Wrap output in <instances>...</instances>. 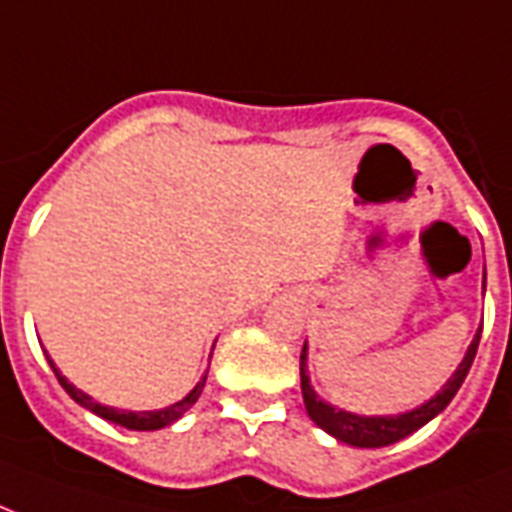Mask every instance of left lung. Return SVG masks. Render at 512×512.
Returning a JSON list of instances; mask_svg holds the SVG:
<instances>
[{
    "instance_id": "8db88e82",
    "label": "left lung",
    "mask_w": 512,
    "mask_h": 512,
    "mask_svg": "<svg viewBox=\"0 0 512 512\" xmlns=\"http://www.w3.org/2000/svg\"><path fill=\"white\" fill-rule=\"evenodd\" d=\"M486 287V284H483ZM483 330V327H481ZM481 330L470 343V349L464 354L462 365L456 368V373L448 378V384L440 389L438 395L432 397L429 403H424L421 408L411 413H400V416H354V413H346L341 408H333L319 400V395L311 389L306 376V346L300 351V389H303V403H306V411L311 416V421L322 427L325 432H330L333 438H338L341 443H349V446L357 448H381L392 446L397 440L408 438L416 429L424 427L427 421H432L440 411H446V405L454 400V395L459 392V386L464 384V378L473 368L475 354H478V343H481Z\"/></svg>"
}]
</instances>
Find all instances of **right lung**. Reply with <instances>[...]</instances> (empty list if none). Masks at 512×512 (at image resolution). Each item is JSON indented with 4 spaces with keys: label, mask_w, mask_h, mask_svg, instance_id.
<instances>
[{
    "label": "right lung",
    "mask_w": 512,
    "mask_h": 512,
    "mask_svg": "<svg viewBox=\"0 0 512 512\" xmlns=\"http://www.w3.org/2000/svg\"><path fill=\"white\" fill-rule=\"evenodd\" d=\"M50 362V360H48ZM50 368H53V373H56L58 384L64 386L66 392H69V397H72L74 403H80L83 408H88V411H93L96 416H101V419L112 421V424H120V427L126 429H139V432H150V429H161V427H169L171 421H177L179 416L185 411H190L193 408V403L201 397V389H204L206 384V376L195 384V389L190 392V395L185 397V400H179V403L169 405V408H163V411H144V413H131V411H115V408H107V405L96 403V400H91V397L85 395V392H80V389H74L69 381H66L61 373L56 370V365L50 362Z\"/></svg>",
    "instance_id": "right-lung-1"
}]
</instances>
